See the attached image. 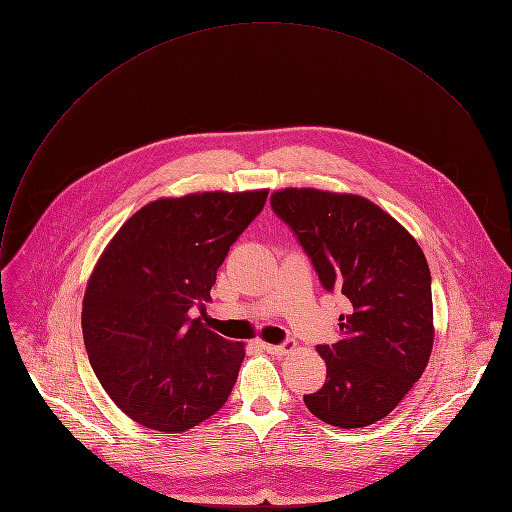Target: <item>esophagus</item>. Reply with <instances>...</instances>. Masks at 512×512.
I'll return each mask as SVG.
<instances>
[{
  "mask_svg": "<svg viewBox=\"0 0 512 512\" xmlns=\"http://www.w3.org/2000/svg\"><path fill=\"white\" fill-rule=\"evenodd\" d=\"M263 348L269 352V354H275V356H283L287 352L294 350V344H263Z\"/></svg>",
  "mask_w": 512,
  "mask_h": 512,
  "instance_id": "esophagus-1",
  "label": "esophagus"
}]
</instances>
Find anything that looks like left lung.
Returning a JSON list of instances; mask_svg holds the SVG:
<instances>
[{"label":"left lung","mask_w":512,"mask_h":512,"mask_svg":"<svg viewBox=\"0 0 512 512\" xmlns=\"http://www.w3.org/2000/svg\"><path fill=\"white\" fill-rule=\"evenodd\" d=\"M271 208L322 285L352 306L340 316V340L318 346L326 383L304 403L334 427H367L399 405L429 362L435 330L425 255L389 212L358 194L283 188L271 194Z\"/></svg>","instance_id":"8db88e82"}]
</instances>
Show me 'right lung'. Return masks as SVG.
Masks as SVG:
<instances>
[{"mask_svg":"<svg viewBox=\"0 0 512 512\" xmlns=\"http://www.w3.org/2000/svg\"><path fill=\"white\" fill-rule=\"evenodd\" d=\"M267 192L158 198L99 257L83 298L85 346L107 395L139 425L180 433L227 403L245 344L190 312L210 300L218 267Z\"/></svg>","mask_w":512,"mask_h":512,"instance_id":"1","label":"right lung"}]
</instances>
